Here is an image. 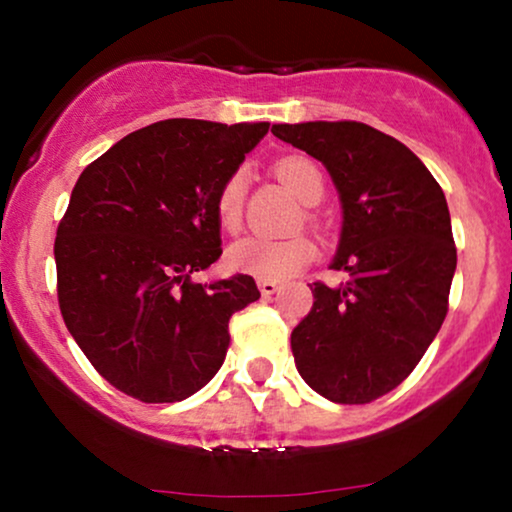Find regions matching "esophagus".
<instances>
[{
	"mask_svg": "<svg viewBox=\"0 0 512 512\" xmlns=\"http://www.w3.org/2000/svg\"><path fill=\"white\" fill-rule=\"evenodd\" d=\"M257 286H260L262 296H274V293L281 289V284H276V281H267V279L257 281Z\"/></svg>",
	"mask_w": 512,
	"mask_h": 512,
	"instance_id": "esophagus-1",
	"label": "esophagus"
}]
</instances>
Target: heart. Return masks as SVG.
<instances>
[{
	"label": "heart",
	"instance_id": "heart-1",
	"mask_svg": "<svg viewBox=\"0 0 512 512\" xmlns=\"http://www.w3.org/2000/svg\"><path fill=\"white\" fill-rule=\"evenodd\" d=\"M276 175L289 185V190L305 204L320 202L325 195V175L313 158L308 156H284L274 163ZM245 187L248 175L243 168L233 170L221 182L214 199V214L223 231H236L243 219ZM317 257V245L310 236L269 238V236H245L236 240L226 250V264L238 274L257 276L267 281H286L298 274L305 264Z\"/></svg>",
	"mask_w": 512,
	"mask_h": 512
}]
</instances>
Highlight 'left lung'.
<instances>
[{"label": "left lung", "instance_id": "8db88e82", "mask_svg": "<svg viewBox=\"0 0 512 512\" xmlns=\"http://www.w3.org/2000/svg\"><path fill=\"white\" fill-rule=\"evenodd\" d=\"M330 170L344 209L332 269L291 332L301 378L337 404H368L416 368L448 315L457 250L443 190L402 142L354 120L274 125Z\"/></svg>", "mask_w": 512, "mask_h": 512}]
</instances>
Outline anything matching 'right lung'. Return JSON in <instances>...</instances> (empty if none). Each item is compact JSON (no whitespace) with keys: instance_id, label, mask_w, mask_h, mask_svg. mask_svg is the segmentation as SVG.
<instances>
[{"instance_id":"1","label":"right lung","mask_w":512,"mask_h":512,"mask_svg":"<svg viewBox=\"0 0 512 512\" xmlns=\"http://www.w3.org/2000/svg\"><path fill=\"white\" fill-rule=\"evenodd\" d=\"M269 122L163 120L120 139L76 180L55 238L57 301L91 366L146 404L180 402L221 368L233 313L260 298L221 255L214 199Z\"/></svg>"}]
</instances>
